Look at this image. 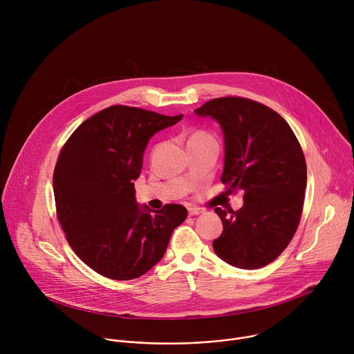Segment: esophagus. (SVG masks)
Masks as SVG:
<instances>
[{
	"mask_svg": "<svg viewBox=\"0 0 354 354\" xmlns=\"http://www.w3.org/2000/svg\"><path fill=\"white\" fill-rule=\"evenodd\" d=\"M187 212H189V216H198V214L203 213V210H201V209H197V207H189V209H187Z\"/></svg>",
	"mask_w": 354,
	"mask_h": 354,
	"instance_id": "1",
	"label": "esophagus"
}]
</instances>
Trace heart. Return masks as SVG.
I'll return each instance as SVG.
<instances>
[{"label":"heart","instance_id":"heart-1","mask_svg":"<svg viewBox=\"0 0 354 354\" xmlns=\"http://www.w3.org/2000/svg\"><path fill=\"white\" fill-rule=\"evenodd\" d=\"M201 137H212L210 134H207V133H205V131H197V133H194L190 138H201ZM213 138V137H212Z\"/></svg>","mask_w":354,"mask_h":354}]
</instances>
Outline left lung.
Segmentation results:
<instances>
[{
	"label": "left lung",
	"mask_w": 354,
	"mask_h": 354,
	"mask_svg": "<svg viewBox=\"0 0 354 354\" xmlns=\"http://www.w3.org/2000/svg\"><path fill=\"white\" fill-rule=\"evenodd\" d=\"M194 112L220 123L225 142L221 182L228 193H243L239 210L214 209L224 227L214 252L239 269L263 268L280 257L299 224L307 186L302 148L288 123L257 100L216 97Z\"/></svg>",
	"instance_id": "1"
}]
</instances>
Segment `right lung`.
I'll use <instances>...</instances> for the list:
<instances>
[{"label": "right lung", "instance_id": "1", "mask_svg": "<svg viewBox=\"0 0 354 354\" xmlns=\"http://www.w3.org/2000/svg\"><path fill=\"white\" fill-rule=\"evenodd\" d=\"M182 118L115 105L86 119L63 145L53 174L57 220L75 255L96 273L142 276L185 221L180 205L140 209L133 183L148 140Z\"/></svg>", "mask_w": 354, "mask_h": 354}]
</instances>
